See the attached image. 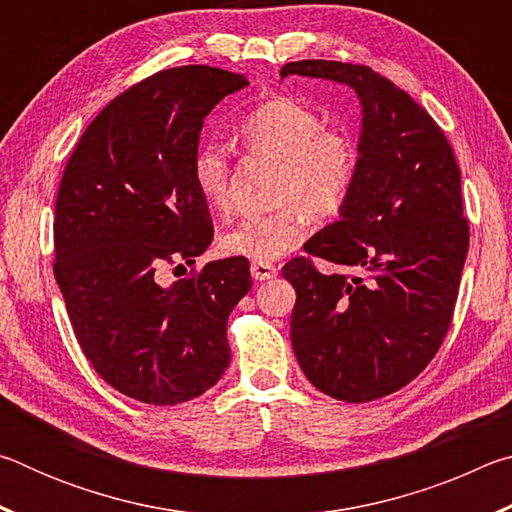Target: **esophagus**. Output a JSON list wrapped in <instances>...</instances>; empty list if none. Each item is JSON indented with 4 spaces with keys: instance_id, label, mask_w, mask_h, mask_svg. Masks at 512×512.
Masks as SVG:
<instances>
[{
    "instance_id": "34e87169",
    "label": "esophagus",
    "mask_w": 512,
    "mask_h": 512,
    "mask_svg": "<svg viewBox=\"0 0 512 512\" xmlns=\"http://www.w3.org/2000/svg\"><path fill=\"white\" fill-rule=\"evenodd\" d=\"M250 275H253L257 282H264L277 275V268L271 262H253L250 264Z\"/></svg>"
}]
</instances>
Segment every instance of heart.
<instances>
[{
  "instance_id": "1",
  "label": "heart",
  "mask_w": 512,
  "mask_h": 512,
  "mask_svg": "<svg viewBox=\"0 0 512 512\" xmlns=\"http://www.w3.org/2000/svg\"><path fill=\"white\" fill-rule=\"evenodd\" d=\"M237 137L250 155L275 162L268 214L246 216L219 237L221 253L271 262L307 235V219L339 214L359 171V146L345 128L325 126L320 112L291 97H271L241 119ZM230 158L219 144H201L192 158L198 196L212 210L230 205Z\"/></svg>"
}]
</instances>
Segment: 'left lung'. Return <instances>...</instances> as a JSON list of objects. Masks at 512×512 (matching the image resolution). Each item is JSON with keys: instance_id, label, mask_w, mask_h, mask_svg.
<instances>
[{"instance_id": "left-lung-1", "label": "left lung", "mask_w": 512, "mask_h": 512, "mask_svg": "<svg viewBox=\"0 0 512 512\" xmlns=\"http://www.w3.org/2000/svg\"><path fill=\"white\" fill-rule=\"evenodd\" d=\"M345 83L361 101L359 171L339 221L284 264L296 289L291 345L318 391L372 402L429 366L452 323L470 246L461 171L422 106L366 65L298 60L280 76Z\"/></svg>"}]
</instances>
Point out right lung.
I'll return each mask as SVG.
<instances>
[{
    "label": "right lung",
    "instance_id": "obj_1",
    "mask_svg": "<svg viewBox=\"0 0 512 512\" xmlns=\"http://www.w3.org/2000/svg\"><path fill=\"white\" fill-rule=\"evenodd\" d=\"M246 85L207 65L149 76L94 117L60 180L54 275L76 341L101 379L137 402L192 400L230 363L225 329L253 284L248 259H219L173 284L162 271L192 266L212 244L192 158L203 119Z\"/></svg>",
    "mask_w": 512,
    "mask_h": 512
}]
</instances>
